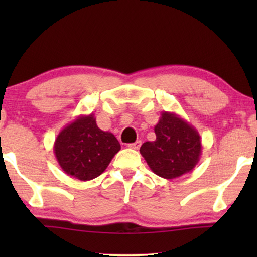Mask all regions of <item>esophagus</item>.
<instances>
[{
  "mask_svg": "<svg viewBox=\"0 0 257 257\" xmlns=\"http://www.w3.org/2000/svg\"><path fill=\"white\" fill-rule=\"evenodd\" d=\"M140 145H142V142H140V140H137V142H135V143L127 144V147H128V149H132V150H138Z\"/></svg>",
  "mask_w": 257,
  "mask_h": 257,
  "instance_id": "34e87169",
  "label": "esophagus"
}]
</instances>
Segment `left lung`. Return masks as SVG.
Here are the masks:
<instances>
[{"label": "left lung", "instance_id": "obj_1", "mask_svg": "<svg viewBox=\"0 0 257 257\" xmlns=\"http://www.w3.org/2000/svg\"><path fill=\"white\" fill-rule=\"evenodd\" d=\"M154 132L156 140L140 147L154 174L171 180L194 170L202 152L201 137L194 126L174 112L164 111Z\"/></svg>", "mask_w": 257, "mask_h": 257}]
</instances>
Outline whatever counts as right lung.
Returning <instances> with one entry per match:
<instances>
[{
  "label": "right lung",
  "instance_id": "right-lung-1",
  "mask_svg": "<svg viewBox=\"0 0 257 257\" xmlns=\"http://www.w3.org/2000/svg\"><path fill=\"white\" fill-rule=\"evenodd\" d=\"M120 144L111 132L97 126L94 114H80L58 133L54 153L58 165L70 177L89 181L106 170Z\"/></svg>",
  "mask_w": 257,
  "mask_h": 257
}]
</instances>
